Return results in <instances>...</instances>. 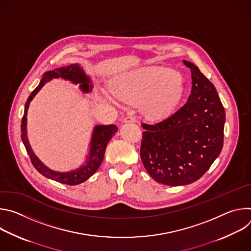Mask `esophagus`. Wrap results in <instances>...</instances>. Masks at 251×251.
I'll use <instances>...</instances> for the list:
<instances>
[{
  "label": "esophagus",
  "instance_id": "esophagus-1",
  "mask_svg": "<svg viewBox=\"0 0 251 251\" xmlns=\"http://www.w3.org/2000/svg\"><path fill=\"white\" fill-rule=\"evenodd\" d=\"M124 122L125 123H130V122H136V117L134 115H128L127 117H125L124 119Z\"/></svg>",
  "mask_w": 251,
  "mask_h": 251
}]
</instances>
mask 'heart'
Returning a JSON list of instances; mask_svg holds the SVG:
<instances>
[{
	"label": "heart",
	"mask_w": 251,
	"mask_h": 251,
	"mask_svg": "<svg viewBox=\"0 0 251 251\" xmlns=\"http://www.w3.org/2000/svg\"><path fill=\"white\" fill-rule=\"evenodd\" d=\"M183 78L169 68H141L113 76L110 94L125 103L140 104L149 118H160L171 112L183 97Z\"/></svg>",
	"instance_id": "obj_1"
}]
</instances>
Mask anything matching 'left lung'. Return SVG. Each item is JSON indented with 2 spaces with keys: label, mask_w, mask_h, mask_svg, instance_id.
<instances>
[{
  "label": "left lung",
  "mask_w": 251,
  "mask_h": 251,
  "mask_svg": "<svg viewBox=\"0 0 251 251\" xmlns=\"http://www.w3.org/2000/svg\"><path fill=\"white\" fill-rule=\"evenodd\" d=\"M188 102L167 118L143 123L140 157L148 174L167 186L189 185L203 176L222 152L226 111L213 84L194 63Z\"/></svg>",
  "instance_id": "1"
}]
</instances>
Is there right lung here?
<instances>
[{
    "instance_id": "add662e5",
    "label": "right lung",
    "mask_w": 251,
    "mask_h": 251,
    "mask_svg": "<svg viewBox=\"0 0 251 251\" xmlns=\"http://www.w3.org/2000/svg\"><path fill=\"white\" fill-rule=\"evenodd\" d=\"M58 77L69 80L75 84H80L79 87L83 92L87 93L92 90V84H91L90 78L85 75L84 70L78 64H69L67 66H62L53 70L47 71V73L44 74L43 78L40 84L38 85V87L30 93V95L28 96L25 102L24 116H23L22 125H21L22 140L25 147V150L30 158L31 164L35 169H37L39 173H41L43 176L55 182L69 185V186H75L86 181L87 178H89L97 171V169L99 168V166L103 161L107 144H108L109 140L113 137V135H115L118 128L113 124L98 125L94 127L91 142H90L89 156L87 157L86 163L82 165L80 168H78L77 170L66 172V173H58L46 167L39 160V158L34 155V153L32 152L29 146V143L26 137V114H27V109H28L30 101L42 89V87L46 83L50 81L52 78H58Z\"/></svg>"
}]
</instances>
